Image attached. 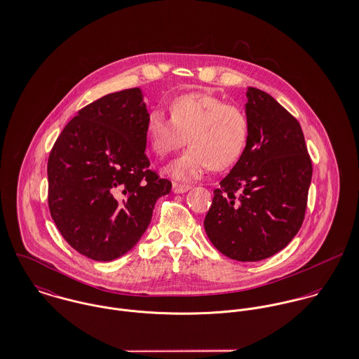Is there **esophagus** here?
I'll return each instance as SVG.
<instances>
[{
	"instance_id": "34e87169",
	"label": "esophagus",
	"mask_w": 359,
	"mask_h": 359,
	"mask_svg": "<svg viewBox=\"0 0 359 359\" xmlns=\"http://www.w3.org/2000/svg\"><path fill=\"white\" fill-rule=\"evenodd\" d=\"M191 189V187L189 185H185V184H177V182H174L172 184V192L174 194H185V192H188Z\"/></svg>"
}]
</instances>
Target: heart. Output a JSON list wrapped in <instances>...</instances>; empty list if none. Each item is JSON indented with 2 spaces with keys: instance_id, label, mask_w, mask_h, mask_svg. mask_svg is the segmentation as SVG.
Instances as JSON below:
<instances>
[{
  "instance_id": "b5f03b06",
  "label": "heart",
  "mask_w": 359,
  "mask_h": 359,
  "mask_svg": "<svg viewBox=\"0 0 359 359\" xmlns=\"http://www.w3.org/2000/svg\"><path fill=\"white\" fill-rule=\"evenodd\" d=\"M167 117L154 109L147 120V137L157 157L181 149L188 137L191 148L167 167L178 181H194L205 171L225 170L245 154L250 140L246 113L208 93H189L177 97Z\"/></svg>"
}]
</instances>
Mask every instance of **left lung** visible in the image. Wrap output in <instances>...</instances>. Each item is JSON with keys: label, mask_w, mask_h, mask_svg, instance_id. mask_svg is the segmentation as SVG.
<instances>
[{"label": "left lung", "mask_w": 359, "mask_h": 359, "mask_svg": "<svg viewBox=\"0 0 359 359\" xmlns=\"http://www.w3.org/2000/svg\"><path fill=\"white\" fill-rule=\"evenodd\" d=\"M246 97L250 140L214 191L205 229L224 256L259 261L285 249L302 228L312 163L300 123L261 90L249 87Z\"/></svg>", "instance_id": "obj_1"}]
</instances>
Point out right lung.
<instances>
[{
	"mask_svg": "<svg viewBox=\"0 0 359 359\" xmlns=\"http://www.w3.org/2000/svg\"><path fill=\"white\" fill-rule=\"evenodd\" d=\"M148 110L140 88L107 94L79 110L48 157V205L80 255L111 261L130 252L171 182L149 168Z\"/></svg>",
	"mask_w": 359,
	"mask_h": 359,
	"instance_id": "obj_1",
	"label": "right lung"
}]
</instances>
